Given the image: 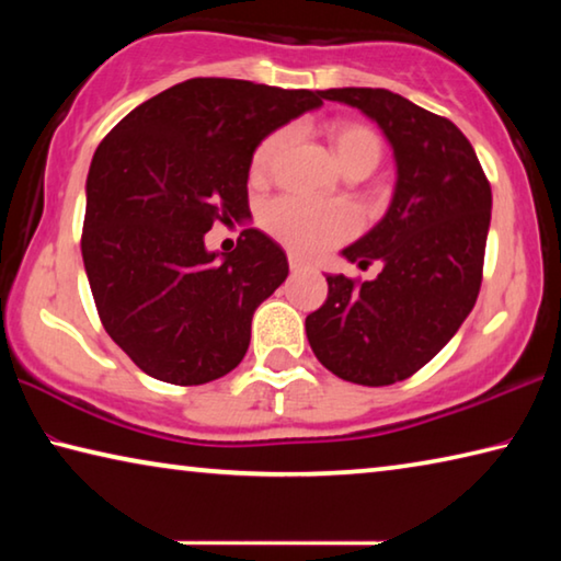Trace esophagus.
Instances as JSON below:
<instances>
[{"instance_id":"obj_1","label":"esophagus","mask_w":561,"mask_h":561,"mask_svg":"<svg viewBox=\"0 0 561 561\" xmlns=\"http://www.w3.org/2000/svg\"><path fill=\"white\" fill-rule=\"evenodd\" d=\"M289 270H291V272L307 270V262H304L301 257H297V254H289Z\"/></svg>"}]
</instances>
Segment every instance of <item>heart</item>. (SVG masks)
I'll return each mask as SVG.
<instances>
[{"mask_svg":"<svg viewBox=\"0 0 561 561\" xmlns=\"http://www.w3.org/2000/svg\"><path fill=\"white\" fill-rule=\"evenodd\" d=\"M289 144V130H277L264 138L252 156V175L264 178L274 160ZM331 144L346 173L364 170L368 175L381 163L383 144L378 133L360 123H341L331 128ZM262 225L272 237L299 254H319L344 242L356 232L358 215L341 203H319L307 197H277L262 210Z\"/></svg>","mask_w":561,"mask_h":561,"instance_id":"1","label":"heart"}]
</instances>
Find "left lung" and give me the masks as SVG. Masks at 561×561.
<instances>
[{
	"mask_svg": "<svg viewBox=\"0 0 561 561\" xmlns=\"http://www.w3.org/2000/svg\"><path fill=\"white\" fill-rule=\"evenodd\" d=\"M378 123L393 148L396 187L386 215L341 254L371 282L327 274L329 297L307 317V339L331 374L358 386L413 376L455 336L474 307L492 193L470 140L453 121L386 89H329Z\"/></svg>",
	"mask_w": 561,
	"mask_h": 561,
	"instance_id": "left-lung-1",
	"label": "left lung"
}]
</instances>
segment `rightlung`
Instances as JSON below:
<instances>
[{
	"instance_id": "obj_1",
	"label": "right lung",
	"mask_w": 561,
	"mask_h": 561,
	"mask_svg": "<svg viewBox=\"0 0 561 561\" xmlns=\"http://www.w3.org/2000/svg\"><path fill=\"white\" fill-rule=\"evenodd\" d=\"M321 103L324 91L190 79L101 140L87 178L83 267L103 329L140 371L201 386L244 358L254 311L287 279V254L254 227L232 252L207 250L205 232L252 217L254 150Z\"/></svg>"
}]
</instances>
